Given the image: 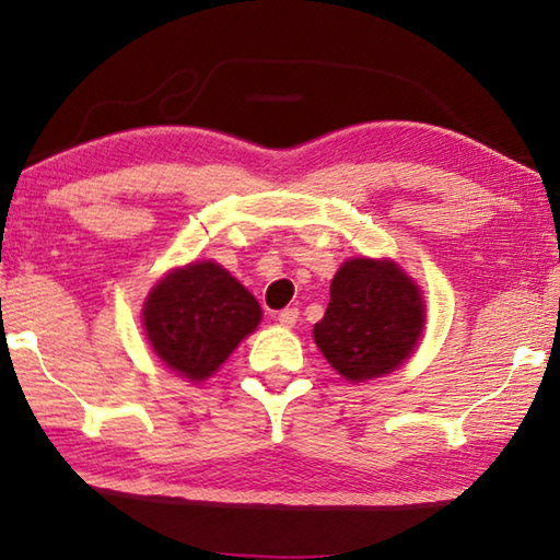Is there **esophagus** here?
Listing matches in <instances>:
<instances>
[{"mask_svg":"<svg viewBox=\"0 0 560 560\" xmlns=\"http://www.w3.org/2000/svg\"><path fill=\"white\" fill-rule=\"evenodd\" d=\"M277 320H279L283 327H293L295 320H299V308H283V311L279 313Z\"/></svg>","mask_w":560,"mask_h":560,"instance_id":"34e87169","label":"esophagus"}]
</instances>
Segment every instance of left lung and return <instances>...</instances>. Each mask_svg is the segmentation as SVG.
Here are the masks:
<instances>
[{"label": "left lung", "instance_id": "1", "mask_svg": "<svg viewBox=\"0 0 560 560\" xmlns=\"http://www.w3.org/2000/svg\"><path fill=\"white\" fill-rule=\"evenodd\" d=\"M424 330L422 291L393 259H347L313 339L339 376L378 378L405 364Z\"/></svg>", "mask_w": 560, "mask_h": 560}]
</instances>
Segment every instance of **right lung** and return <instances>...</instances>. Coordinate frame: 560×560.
<instances>
[{
	"instance_id": "add662e5",
	"label": "right lung",
	"mask_w": 560,
	"mask_h": 560,
	"mask_svg": "<svg viewBox=\"0 0 560 560\" xmlns=\"http://www.w3.org/2000/svg\"><path fill=\"white\" fill-rule=\"evenodd\" d=\"M259 320L255 295L215 261H191L164 273L142 305L152 352L191 383L213 376Z\"/></svg>"
}]
</instances>
